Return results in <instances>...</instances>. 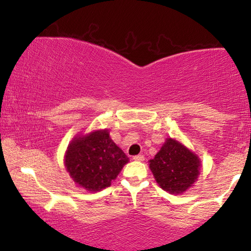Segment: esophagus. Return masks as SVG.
Listing matches in <instances>:
<instances>
[{
	"label": "esophagus",
	"mask_w": 251,
	"mask_h": 251,
	"mask_svg": "<svg viewBox=\"0 0 251 251\" xmlns=\"http://www.w3.org/2000/svg\"><path fill=\"white\" fill-rule=\"evenodd\" d=\"M133 159L136 160V161H144V159H145V157H144L143 155H137V156H134Z\"/></svg>",
	"instance_id": "esophagus-1"
}]
</instances>
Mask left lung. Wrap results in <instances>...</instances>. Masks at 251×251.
Masks as SVG:
<instances>
[{"mask_svg": "<svg viewBox=\"0 0 251 251\" xmlns=\"http://www.w3.org/2000/svg\"><path fill=\"white\" fill-rule=\"evenodd\" d=\"M150 168L161 189L181 194L197 180L201 160L179 142L167 138L154 159L150 160Z\"/></svg>", "mask_w": 251, "mask_h": 251, "instance_id": "1", "label": "left lung"}]
</instances>
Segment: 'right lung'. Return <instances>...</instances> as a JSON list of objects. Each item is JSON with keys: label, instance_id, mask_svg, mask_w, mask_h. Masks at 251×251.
<instances>
[{"label": "right lung", "instance_id": "obj_1", "mask_svg": "<svg viewBox=\"0 0 251 251\" xmlns=\"http://www.w3.org/2000/svg\"><path fill=\"white\" fill-rule=\"evenodd\" d=\"M65 167L78 186L91 192L109 187L128 163V157L109 137L107 129L75 137L67 147Z\"/></svg>", "mask_w": 251, "mask_h": 251}]
</instances>
